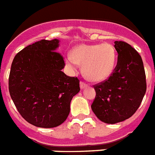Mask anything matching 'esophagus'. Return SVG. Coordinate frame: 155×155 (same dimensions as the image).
<instances>
[{"instance_id":"obj_1","label":"esophagus","mask_w":155,"mask_h":155,"mask_svg":"<svg viewBox=\"0 0 155 155\" xmlns=\"http://www.w3.org/2000/svg\"><path fill=\"white\" fill-rule=\"evenodd\" d=\"M88 87V85L87 84H85V83H84V82H80V88H81V89H84V88H86V87Z\"/></svg>"}]
</instances>
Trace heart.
Listing matches in <instances>:
<instances>
[{
    "mask_svg": "<svg viewBox=\"0 0 155 155\" xmlns=\"http://www.w3.org/2000/svg\"><path fill=\"white\" fill-rule=\"evenodd\" d=\"M65 62L71 68L76 64L83 66V73L88 80L100 82L113 72L116 63L115 49L110 43L80 45L66 57Z\"/></svg>",
    "mask_w": 155,
    "mask_h": 155,
    "instance_id": "1",
    "label": "heart"
}]
</instances>
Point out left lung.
Returning <instances> with one entry per match:
<instances>
[{
  "label": "left lung",
  "mask_w": 155,
  "mask_h": 155,
  "mask_svg": "<svg viewBox=\"0 0 155 155\" xmlns=\"http://www.w3.org/2000/svg\"><path fill=\"white\" fill-rule=\"evenodd\" d=\"M117 64L107 80L94 86L91 109L100 120L116 124L131 117L146 93V75L141 56L125 41H115Z\"/></svg>",
  "instance_id": "1"
}]
</instances>
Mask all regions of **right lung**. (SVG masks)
I'll return each mask as SVG.
<instances>
[{
    "mask_svg": "<svg viewBox=\"0 0 155 155\" xmlns=\"http://www.w3.org/2000/svg\"><path fill=\"white\" fill-rule=\"evenodd\" d=\"M59 40L42 39L27 45L15 56L8 89L20 115L39 128L61 124L70 112L73 96L80 91L77 77L61 71L63 56L57 51Z\"/></svg>",
    "mask_w": 155,
    "mask_h": 155,
    "instance_id": "add662e5",
    "label": "right lung"
}]
</instances>
